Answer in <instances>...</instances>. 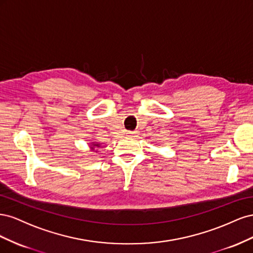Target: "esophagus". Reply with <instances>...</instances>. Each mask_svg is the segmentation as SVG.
Returning a JSON list of instances; mask_svg holds the SVG:
<instances>
[{"instance_id": "34e87169", "label": "esophagus", "mask_w": 253, "mask_h": 253, "mask_svg": "<svg viewBox=\"0 0 253 253\" xmlns=\"http://www.w3.org/2000/svg\"><path fill=\"white\" fill-rule=\"evenodd\" d=\"M126 136L128 137V138H135V137L138 136V132H137V131H134V132L128 131V132H126Z\"/></svg>"}]
</instances>
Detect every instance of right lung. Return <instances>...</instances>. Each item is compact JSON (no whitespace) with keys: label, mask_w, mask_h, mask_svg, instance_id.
Listing matches in <instances>:
<instances>
[{"label":"right lung","mask_w":253,"mask_h":253,"mask_svg":"<svg viewBox=\"0 0 253 253\" xmlns=\"http://www.w3.org/2000/svg\"><path fill=\"white\" fill-rule=\"evenodd\" d=\"M99 147H101L100 143H97V142H93V143H90V149L93 150V151H94L96 148H99Z\"/></svg>","instance_id":"obj_1"}]
</instances>
